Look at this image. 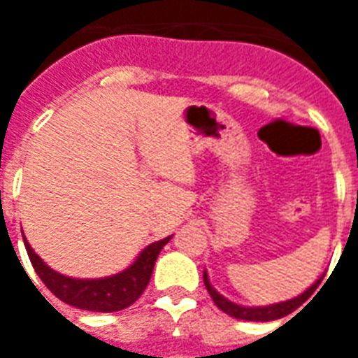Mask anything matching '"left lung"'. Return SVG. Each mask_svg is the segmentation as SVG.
Segmentation results:
<instances>
[{"label":"left lung","mask_w":358,"mask_h":358,"mask_svg":"<svg viewBox=\"0 0 358 358\" xmlns=\"http://www.w3.org/2000/svg\"><path fill=\"white\" fill-rule=\"evenodd\" d=\"M323 275L317 278L316 282L312 284L310 288L303 292L301 295L294 297V299L288 301H280V303H273V305H266V306H243L238 305V303H232L229 301L224 295H221L217 289L213 288L212 284H210V278H208V273L204 269V286H206L208 294L213 299V303L217 305V308L224 312V314H229V316L236 317V320H245V322H273V320H280V317L288 316L294 310H297L303 303H305L312 294H314V289L320 286L322 282Z\"/></svg>","instance_id":"1"}]
</instances>
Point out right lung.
Instances as JSON below:
<instances>
[{"instance_id": "add662e5", "label": "right lung", "mask_w": 358, "mask_h": 358, "mask_svg": "<svg viewBox=\"0 0 358 358\" xmlns=\"http://www.w3.org/2000/svg\"><path fill=\"white\" fill-rule=\"evenodd\" d=\"M22 238H24L25 249H27V255H29L36 275L41 277L42 282L46 284V288L55 297L64 301L66 305L81 308V310L117 312L128 308L139 299L141 294L148 286L159 250L169 243V239L173 236L146 245L131 266H128L117 275L103 278H72L53 271L52 267H48L41 256L31 249L25 236Z\"/></svg>"}]
</instances>
